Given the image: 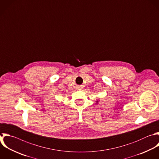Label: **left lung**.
<instances>
[{"label":"left lung","mask_w":159,"mask_h":159,"mask_svg":"<svg viewBox=\"0 0 159 159\" xmlns=\"http://www.w3.org/2000/svg\"><path fill=\"white\" fill-rule=\"evenodd\" d=\"M96 102H98V101H96Z\"/></svg>","instance_id":"1"}]
</instances>
